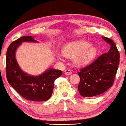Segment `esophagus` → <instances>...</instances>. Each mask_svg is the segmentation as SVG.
Masks as SVG:
<instances>
[{
    "label": "esophagus",
    "mask_w": 126,
    "mask_h": 126,
    "mask_svg": "<svg viewBox=\"0 0 126 126\" xmlns=\"http://www.w3.org/2000/svg\"><path fill=\"white\" fill-rule=\"evenodd\" d=\"M64 73L67 75H70L72 74V72L71 70H65Z\"/></svg>",
    "instance_id": "1"
}]
</instances>
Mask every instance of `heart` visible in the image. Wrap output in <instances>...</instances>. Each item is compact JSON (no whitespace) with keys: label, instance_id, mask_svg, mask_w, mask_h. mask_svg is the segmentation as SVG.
<instances>
[{"label":"heart","instance_id":"obj_1","mask_svg":"<svg viewBox=\"0 0 126 126\" xmlns=\"http://www.w3.org/2000/svg\"><path fill=\"white\" fill-rule=\"evenodd\" d=\"M62 53L65 57L74 59V63L77 66H84L91 63L97 54V48L86 41H73L66 44L63 47ZM59 60L62 56L57 55Z\"/></svg>","mask_w":126,"mask_h":126}]
</instances>
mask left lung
<instances>
[{
	"label": "left lung",
	"instance_id": "obj_1",
	"mask_svg": "<svg viewBox=\"0 0 126 126\" xmlns=\"http://www.w3.org/2000/svg\"><path fill=\"white\" fill-rule=\"evenodd\" d=\"M102 38L110 45L109 51L78 73L80 77L78 91L84 97L97 96L107 91L113 84L117 71L120 62L117 48L110 38Z\"/></svg>",
	"mask_w": 126,
	"mask_h": 126
}]
</instances>
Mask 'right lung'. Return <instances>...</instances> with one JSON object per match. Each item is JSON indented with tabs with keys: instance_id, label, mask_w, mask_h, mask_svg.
<instances>
[{
	"instance_id": "obj_1",
	"label": "right lung",
	"mask_w": 126,
	"mask_h": 126,
	"mask_svg": "<svg viewBox=\"0 0 126 126\" xmlns=\"http://www.w3.org/2000/svg\"><path fill=\"white\" fill-rule=\"evenodd\" d=\"M34 38L24 36L9 45L6 52V74L9 83L25 99L46 101L51 97L54 80L63 73L60 70L48 68L41 75L34 76L22 70L16 59V51L24 42L38 43Z\"/></svg>"
}]
</instances>
